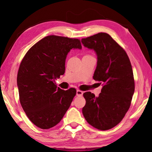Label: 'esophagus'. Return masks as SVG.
Listing matches in <instances>:
<instances>
[{
    "mask_svg": "<svg viewBox=\"0 0 152 152\" xmlns=\"http://www.w3.org/2000/svg\"><path fill=\"white\" fill-rule=\"evenodd\" d=\"M82 94H83V92L80 91V90H77V91H76V95H77V96H82Z\"/></svg>",
    "mask_w": 152,
    "mask_h": 152,
    "instance_id": "34e87169",
    "label": "esophagus"
}]
</instances>
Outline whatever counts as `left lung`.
I'll list each match as a JSON object with an SVG mask.
<instances>
[{
  "mask_svg": "<svg viewBox=\"0 0 152 152\" xmlns=\"http://www.w3.org/2000/svg\"><path fill=\"white\" fill-rule=\"evenodd\" d=\"M81 42L96 52L93 79L103 82L99 96L91 92L83 94L86 104L82 113L92 127L110 129L121 121L130 107L135 91L132 64L125 51L106 33L83 38Z\"/></svg>",
  "mask_w": 152,
  "mask_h": 152,
  "instance_id": "left-lung-1",
  "label": "left lung"
}]
</instances>
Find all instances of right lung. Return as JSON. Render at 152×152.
Masks as SVG:
<instances>
[{
	"instance_id": "right-lung-1",
	"label": "right lung",
	"mask_w": 152,
	"mask_h": 152,
	"mask_svg": "<svg viewBox=\"0 0 152 152\" xmlns=\"http://www.w3.org/2000/svg\"><path fill=\"white\" fill-rule=\"evenodd\" d=\"M82 49L78 39L49 35L31 48L17 74L20 104L33 124L43 129L60 122L70 107L76 90L64 91L55 80L65 72L67 55Z\"/></svg>"
}]
</instances>
